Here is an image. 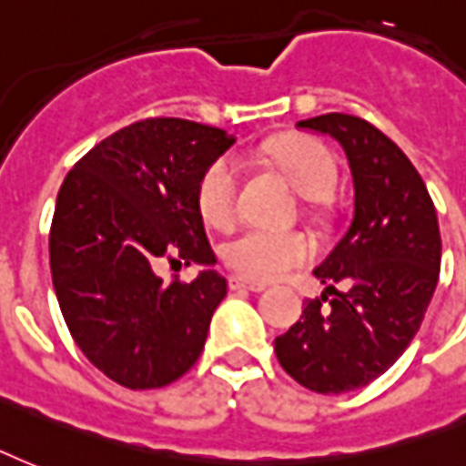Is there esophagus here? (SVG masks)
<instances>
[{
	"label": "esophagus",
	"mask_w": 466,
	"mask_h": 466,
	"mask_svg": "<svg viewBox=\"0 0 466 466\" xmlns=\"http://www.w3.org/2000/svg\"><path fill=\"white\" fill-rule=\"evenodd\" d=\"M229 289H232V291L244 289V291H254V294H259V291L267 289V284H261V281H249V279H244V277H229Z\"/></svg>",
	"instance_id": "1"
}]
</instances>
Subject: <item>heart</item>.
I'll use <instances>...</instances> for the list:
<instances>
[{
	"instance_id": "1",
	"label": "heart",
	"mask_w": 466,
	"mask_h": 466,
	"mask_svg": "<svg viewBox=\"0 0 466 466\" xmlns=\"http://www.w3.org/2000/svg\"><path fill=\"white\" fill-rule=\"evenodd\" d=\"M268 157L279 165L303 198H329L339 182V165L326 146L311 137H286L268 147ZM199 215L212 227H229L239 212V165L229 155L217 157L198 185ZM316 244L296 229L247 227L222 247L224 261L244 277L268 281L289 274L311 259Z\"/></svg>"
}]
</instances>
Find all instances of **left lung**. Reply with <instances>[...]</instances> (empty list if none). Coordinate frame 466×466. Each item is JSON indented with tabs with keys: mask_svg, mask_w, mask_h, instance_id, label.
<instances>
[{
	"mask_svg": "<svg viewBox=\"0 0 466 466\" xmlns=\"http://www.w3.org/2000/svg\"><path fill=\"white\" fill-rule=\"evenodd\" d=\"M296 127L330 136L343 147L353 177V219L313 268L326 286L320 299L306 303L274 350L303 388L340 395L380 378L415 339L435 294L442 239L420 172L378 127L346 113L299 120ZM333 283L347 291L336 292Z\"/></svg>",
	"mask_w": 466,
	"mask_h": 466,
	"instance_id": "left-lung-1",
	"label": "left lung"
}]
</instances>
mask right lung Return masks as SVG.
<instances>
[{
    "label": "right lung",
    "instance_id": "obj_1",
    "mask_svg": "<svg viewBox=\"0 0 466 466\" xmlns=\"http://www.w3.org/2000/svg\"><path fill=\"white\" fill-rule=\"evenodd\" d=\"M234 136L182 118H147L101 140L58 189L49 234L54 291L76 346L130 390L163 388L205 348L227 296L198 207L202 172ZM163 258L206 268L163 285Z\"/></svg>",
    "mask_w": 466,
    "mask_h": 466
}]
</instances>
